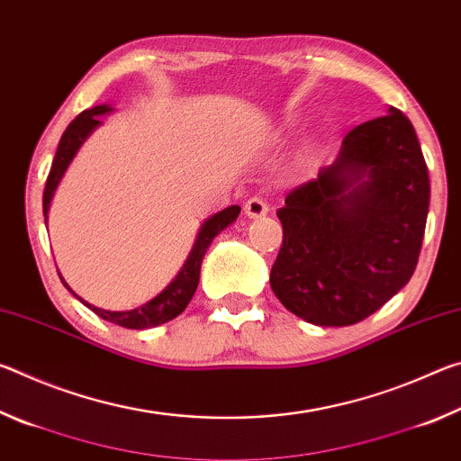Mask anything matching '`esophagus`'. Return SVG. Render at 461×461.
<instances>
[{
    "mask_svg": "<svg viewBox=\"0 0 461 461\" xmlns=\"http://www.w3.org/2000/svg\"><path fill=\"white\" fill-rule=\"evenodd\" d=\"M244 212H246L249 220H258V217L268 213V203L262 201L260 197H252V199L246 201Z\"/></svg>",
    "mask_w": 461,
    "mask_h": 461,
    "instance_id": "esophagus-1",
    "label": "esophagus"
}]
</instances>
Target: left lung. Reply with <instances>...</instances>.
Instances as JSON below:
<instances>
[{
	"mask_svg": "<svg viewBox=\"0 0 461 461\" xmlns=\"http://www.w3.org/2000/svg\"><path fill=\"white\" fill-rule=\"evenodd\" d=\"M429 213L415 128L390 107L343 138L333 165L286 194L283 246L270 270L278 301L305 321L354 325L409 283Z\"/></svg>",
	"mask_w": 461,
	"mask_h": 461,
	"instance_id": "1",
	"label": "left lung"
}]
</instances>
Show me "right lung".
Here are the masks:
<instances>
[{
    "mask_svg": "<svg viewBox=\"0 0 461 461\" xmlns=\"http://www.w3.org/2000/svg\"><path fill=\"white\" fill-rule=\"evenodd\" d=\"M109 112H112V107H109V105H97L93 109H87V112L77 115V118L71 123H68L65 134H62L59 148H57V154H54L49 178H46L44 194H42L44 223H46V220H49L46 213H49L52 194H54V191H57V186L60 183L62 175H65L67 167L71 165L73 156L77 154V150H79L85 140H87V136L101 123L97 115H104V113H109ZM238 215H240V207L231 205L228 209H223V212L215 213L213 217H209V220L201 225L197 241H194L193 252L189 254V258H186L183 270L178 272L176 278L165 288V291H162L158 296H154L152 301H148V303H144V305H140L138 309L105 311V309H99L95 305H89V303H85L83 299H81V303H85V307H89L93 313L99 315L101 319H105V321L122 325V327H128V330H148V327H156V325H162V323L170 321V319H175L176 315L183 313L186 305L191 303L194 291H197L201 262H203V256H205V252H207L209 244H212L217 233L236 221ZM60 280H62V285L68 288V285L65 283V278L60 276ZM68 291H71V288H68ZM77 299H79V296H77Z\"/></svg>",
    "mask_w": 461,
    "mask_h": 461,
    "instance_id": "obj_1",
    "label": "right lung"
}]
</instances>
